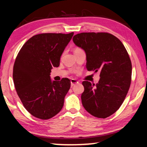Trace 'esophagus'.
I'll list each match as a JSON object with an SVG mask.
<instances>
[{"mask_svg":"<svg viewBox=\"0 0 147 147\" xmlns=\"http://www.w3.org/2000/svg\"><path fill=\"white\" fill-rule=\"evenodd\" d=\"M78 83H79V82H78L77 80H75V79H71V86H74V85H76V84H77Z\"/></svg>","mask_w":147,"mask_h":147,"instance_id":"esophagus-1","label":"esophagus"}]
</instances>
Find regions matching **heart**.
Wrapping results in <instances>:
<instances>
[{
	"label": "heart",
	"mask_w": 147,
	"mask_h": 147,
	"mask_svg": "<svg viewBox=\"0 0 147 147\" xmlns=\"http://www.w3.org/2000/svg\"><path fill=\"white\" fill-rule=\"evenodd\" d=\"M78 49H79V48H76V49H75V51H76V50H78Z\"/></svg>",
	"instance_id": "obj_1"
}]
</instances>
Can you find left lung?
I'll list each match as a JSON object with an SVG mask.
<instances>
[{
	"label": "left lung",
	"instance_id": "8db88e82",
	"mask_svg": "<svg viewBox=\"0 0 147 147\" xmlns=\"http://www.w3.org/2000/svg\"><path fill=\"white\" fill-rule=\"evenodd\" d=\"M73 41L85 51L88 71L100 72L97 85L82 82V105L92 116L107 118L119 109L129 90L132 64L128 52L117 37L108 33H79Z\"/></svg>",
	"mask_w": 147,
	"mask_h": 147
}]
</instances>
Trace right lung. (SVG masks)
<instances>
[{"instance_id": "right-lung-1", "label": "right lung", "mask_w": 147, "mask_h": 147, "mask_svg": "<svg viewBox=\"0 0 147 147\" xmlns=\"http://www.w3.org/2000/svg\"><path fill=\"white\" fill-rule=\"evenodd\" d=\"M74 33H42L24 44L13 67L16 91L24 107L31 115L49 119L61 111L71 82L68 78L52 81L53 67L59 65L60 57Z\"/></svg>"}]
</instances>
